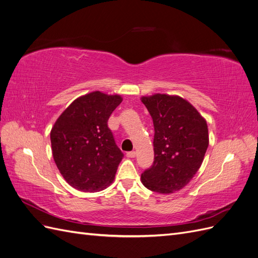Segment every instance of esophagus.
I'll list each match as a JSON object with an SVG mask.
<instances>
[{
    "mask_svg": "<svg viewBox=\"0 0 258 258\" xmlns=\"http://www.w3.org/2000/svg\"><path fill=\"white\" fill-rule=\"evenodd\" d=\"M127 157H128V158H135V157H136V152H134V151H132V152H128V153H127Z\"/></svg>",
    "mask_w": 258,
    "mask_h": 258,
    "instance_id": "obj_1",
    "label": "esophagus"
}]
</instances>
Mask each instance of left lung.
<instances>
[{"instance_id": "left-lung-1", "label": "left lung", "mask_w": 258, "mask_h": 258, "mask_svg": "<svg viewBox=\"0 0 258 258\" xmlns=\"http://www.w3.org/2000/svg\"><path fill=\"white\" fill-rule=\"evenodd\" d=\"M141 101L154 122L155 160L141 174L152 191L172 194L188 184L202 165L209 146L207 120L192 104L176 95L154 93Z\"/></svg>"}]
</instances>
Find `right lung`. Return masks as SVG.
<instances>
[{
    "label": "right lung",
    "instance_id": "obj_1",
    "mask_svg": "<svg viewBox=\"0 0 258 258\" xmlns=\"http://www.w3.org/2000/svg\"><path fill=\"white\" fill-rule=\"evenodd\" d=\"M122 101L120 95L91 91L75 99L50 131L53 160L73 188L100 191L111 185L123 154L107 120Z\"/></svg>",
    "mask_w": 258,
    "mask_h": 258
}]
</instances>
